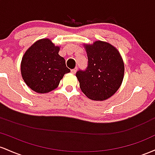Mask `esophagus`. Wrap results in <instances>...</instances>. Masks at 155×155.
<instances>
[{"instance_id": "esophagus-1", "label": "esophagus", "mask_w": 155, "mask_h": 155, "mask_svg": "<svg viewBox=\"0 0 155 155\" xmlns=\"http://www.w3.org/2000/svg\"><path fill=\"white\" fill-rule=\"evenodd\" d=\"M76 72H77V68H74V69H72V70H71V72H72V74H75Z\"/></svg>"}]
</instances>
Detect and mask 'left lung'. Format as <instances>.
<instances>
[{"instance_id":"obj_1","label":"left lung","mask_w":155,"mask_h":155,"mask_svg":"<svg viewBox=\"0 0 155 155\" xmlns=\"http://www.w3.org/2000/svg\"><path fill=\"white\" fill-rule=\"evenodd\" d=\"M88 66L76 77L80 88L93 100H105L116 93L123 81L124 66L120 53L108 43L97 41L86 45Z\"/></svg>"}]
</instances>
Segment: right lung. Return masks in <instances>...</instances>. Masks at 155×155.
Masks as SVG:
<instances>
[{
  "label": "right lung",
  "mask_w": 155,
  "mask_h": 155,
  "mask_svg": "<svg viewBox=\"0 0 155 155\" xmlns=\"http://www.w3.org/2000/svg\"><path fill=\"white\" fill-rule=\"evenodd\" d=\"M59 48L50 39L36 41L29 48L21 62V73L25 83L37 93H48L58 86L60 81L70 69L65 59L58 55Z\"/></svg>",
  "instance_id": "add662e5"
}]
</instances>
